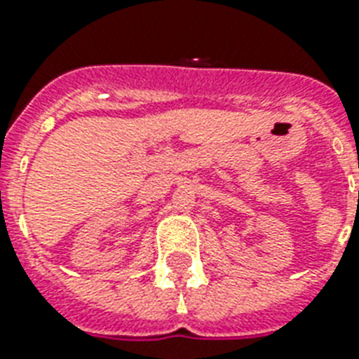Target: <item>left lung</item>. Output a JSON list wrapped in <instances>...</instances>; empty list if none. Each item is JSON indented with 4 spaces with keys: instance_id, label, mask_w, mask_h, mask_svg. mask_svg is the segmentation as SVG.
<instances>
[{
    "instance_id": "left-lung-1",
    "label": "left lung",
    "mask_w": 359,
    "mask_h": 359,
    "mask_svg": "<svg viewBox=\"0 0 359 359\" xmlns=\"http://www.w3.org/2000/svg\"><path fill=\"white\" fill-rule=\"evenodd\" d=\"M358 199H359V191H358Z\"/></svg>"
}]
</instances>
